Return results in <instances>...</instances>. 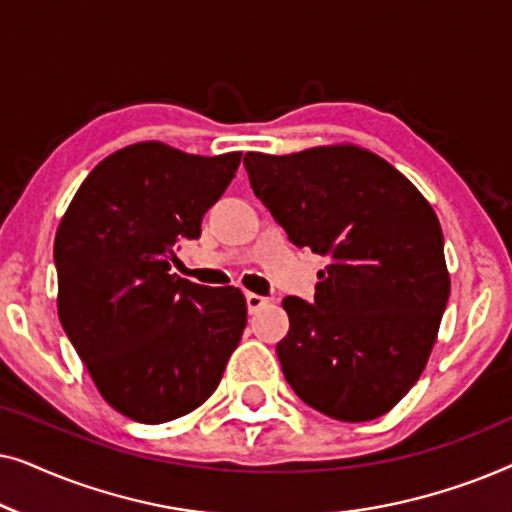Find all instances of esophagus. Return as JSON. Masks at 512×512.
Instances as JSON below:
<instances>
[{
  "label": "esophagus",
  "mask_w": 512,
  "mask_h": 512,
  "mask_svg": "<svg viewBox=\"0 0 512 512\" xmlns=\"http://www.w3.org/2000/svg\"><path fill=\"white\" fill-rule=\"evenodd\" d=\"M268 303H270V298L258 296V293H247V310H249L251 314L258 312L263 305H268Z\"/></svg>",
  "instance_id": "1"
}]
</instances>
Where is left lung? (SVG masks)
<instances>
[{
  "label": "left lung",
  "mask_w": 512,
  "mask_h": 512,
  "mask_svg": "<svg viewBox=\"0 0 512 512\" xmlns=\"http://www.w3.org/2000/svg\"><path fill=\"white\" fill-rule=\"evenodd\" d=\"M244 167L289 240L331 261L312 303H282L286 382L340 422L384 415L426 368L450 298L436 212L394 165L354 144L251 151Z\"/></svg>",
  "instance_id": "left-lung-1"
}]
</instances>
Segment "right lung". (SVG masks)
Returning a JSON list of instances; mask_svg holds the SVG:
<instances>
[{"label":"right lung","instance_id":"right-lung-1","mask_svg":"<svg viewBox=\"0 0 512 512\" xmlns=\"http://www.w3.org/2000/svg\"><path fill=\"white\" fill-rule=\"evenodd\" d=\"M240 160L130 144L95 165L55 233L60 324L104 401L135 422L205 403L247 326L240 289L170 272Z\"/></svg>","mask_w":512,"mask_h":512}]
</instances>
